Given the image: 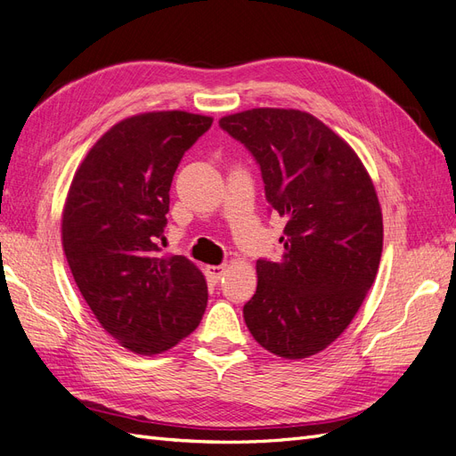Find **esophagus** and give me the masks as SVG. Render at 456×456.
Masks as SVG:
<instances>
[{
    "instance_id": "obj_1",
    "label": "esophagus",
    "mask_w": 456,
    "mask_h": 456,
    "mask_svg": "<svg viewBox=\"0 0 456 456\" xmlns=\"http://www.w3.org/2000/svg\"><path fill=\"white\" fill-rule=\"evenodd\" d=\"M225 270H227L225 264L224 265H206V273L209 279H212V281H219L221 275L225 273Z\"/></svg>"
}]
</instances>
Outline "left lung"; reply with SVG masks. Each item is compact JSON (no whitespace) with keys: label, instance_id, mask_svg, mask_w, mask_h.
Here are the masks:
<instances>
[{"label":"left lung","instance_id":"left-lung-1","mask_svg":"<svg viewBox=\"0 0 456 456\" xmlns=\"http://www.w3.org/2000/svg\"><path fill=\"white\" fill-rule=\"evenodd\" d=\"M219 126L252 151L267 202L287 219L281 260L256 262L258 287L244 322L275 356L318 354L348 328L376 281V186L346 140L308 111L254 108L221 117Z\"/></svg>","mask_w":456,"mask_h":456}]
</instances>
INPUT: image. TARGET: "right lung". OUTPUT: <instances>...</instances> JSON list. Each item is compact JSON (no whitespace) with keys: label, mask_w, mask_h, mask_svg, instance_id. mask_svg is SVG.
<instances>
[{"label":"right lung","mask_w":456,"mask_h":456,"mask_svg":"<svg viewBox=\"0 0 456 456\" xmlns=\"http://www.w3.org/2000/svg\"><path fill=\"white\" fill-rule=\"evenodd\" d=\"M212 123L179 110L126 117L88 150L69 186V270L98 323L134 354L166 353L204 316V273L184 256H159L158 239L179 161Z\"/></svg>","instance_id":"add662e5"}]
</instances>
